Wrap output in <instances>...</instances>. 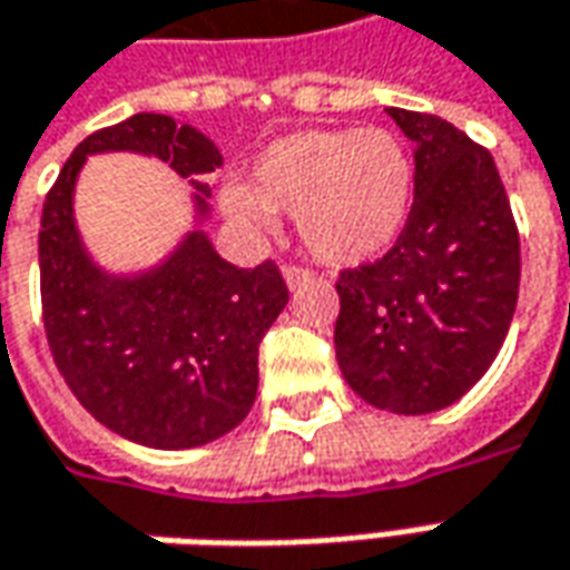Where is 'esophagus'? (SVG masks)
Returning <instances> with one entry per match:
<instances>
[{"instance_id":"esophagus-1","label":"esophagus","mask_w":570,"mask_h":570,"mask_svg":"<svg viewBox=\"0 0 570 570\" xmlns=\"http://www.w3.org/2000/svg\"><path fill=\"white\" fill-rule=\"evenodd\" d=\"M282 276H285V285L288 288H301V285H307L311 282V269H301V266H285L282 269Z\"/></svg>"}]
</instances>
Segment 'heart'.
<instances>
[{"mask_svg": "<svg viewBox=\"0 0 570 570\" xmlns=\"http://www.w3.org/2000/svg\"><path fill=\"white\" fill-rule=\"evenodd\" d=\"M414 197V163L385 128H307L273 140L254 185L225 181L219 206L235 223L273 232L294 213L304 247L326 266H364L399 240Z\"/></svg>", "mask_w": 570, "mask_h": 570, "instance_id": "obj_1", "label": "heart"}]
</instances>
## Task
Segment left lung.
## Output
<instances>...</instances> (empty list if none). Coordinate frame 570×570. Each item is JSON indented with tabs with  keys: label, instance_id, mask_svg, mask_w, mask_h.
I'll use <instances>...</instances> for the list:
<instances>
[{
	"label": "left lung",
	"instance_id": "8db88e82",
	"mask_svg": "<svg viewBox=\"0 0 570 570\" xmlns=\"http://www.w3.org/2000/svg\"><path fill=\"white\" fill-rule=\"evenodd\" d=\"M414 153V206L380 263L338 278L335 357L373 407L442 411L487 373L521 285V240L492 156L445 118L389 109Z\"/></svg>",
	"mask_w": 570,
	"mask_h": 570
}]
</instances>
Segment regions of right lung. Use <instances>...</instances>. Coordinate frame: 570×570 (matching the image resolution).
Returning a JSON list of instances; mask_svg holds the SVG:
<instances>
[{
	"instance_id": "obj_1",
	"label": "right lung",
	"mask_w": 570,
	"mask_h": 570,
	"mask_svg": "<svg viewBox=\"0 0 570 570\" xmlns=\"http://www.w3.org/2000/svg\"><path fill=\"white\" fill-rule=\"evenodd\" d=\"M102 151L156 155L195 187L191 228L150 267L109 271L79 235L77 178ZM219 163L194 125L137 112L78 144L43 204L40 292L56 366L106 430L147 449H197L250 414L259 342L288 304L276 263L238 269L209 240L206 178Z\"/></svg>"
}]
</instances>
